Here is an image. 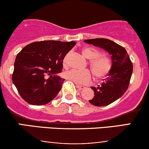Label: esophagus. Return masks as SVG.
I'll list each match as a JSON object with an SVG mask.
<instances>
[{
  "label": "esophagus",
  "mask_w": 149,
  "mask_h": 149,
  "mask_svg": "<svg viewBox=\"0 0 149 149\" xmlns=\"http://www.w3.org/2000/svg\"><path fill=\"white\" fill-rule=\"evenodd\" d=\"M76 88H78V89H79V90H84V89L85 88L84 86H83V85H76Z\"/></svg>",
  "instance_id": "1"
}]
</instances>
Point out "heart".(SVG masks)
<instances>
[{
	"label": "heart",
	"mask_w": 149,
	"mask_h": 149,
	"mask_svg": "<svg viewBox=\"0 0 149 149\" xmlns=\"http://www.w3.org/2000/svg\"><path fill=\"white\" fill-rule=\"evenodd\" d=\"M82 54L85 57L90 59V68L97 78L103 79L107 76L111 69V60L107 56L99 54V51L92 47L83 48ZM69 55L68 53L63 59V66L64 67H66L68 65ZM64 77L76 84H88L92 80V74L89 70H70L64 73Z\"/></svg>",
	"instance_id": "heart-1"
}]
</instances>
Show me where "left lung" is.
<instances>
[{
    "label": "left lung",
    "instance_id": "obj_1",
    "mask_svg": "<svg viewBox=\"0 0 149 149\" xmlns=\"http://www.w3.org/2000/svg\"><path fill=\"white\" fill-rule=\"evenodd\" d=\"M85 42L100 47L111 55L112 66L107 78L97 88L92 87L95 97L90 104L97 107L109 105L127 91L132 73L133 66L127 51L123 46L107 38L85 40Z\"/></svg>",
    "mask_w": 149,
    "mask_h": 149
}]
</instances>
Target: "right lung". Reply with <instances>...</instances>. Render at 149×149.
<instances>
[{"instance_id": "1", "label": "right lung", "mask_w": 149, "mask_h": 149, "mask_svg": "<svg viewBox=\"0 0 149 149\" xmlns=\"http://www.w3.org/2000/svg\"><path fill=\"white\" fill-rule=\"evenodd\" d=\"M76 44L59 40L33 42L18 53L12 79L25 102L45 105L57 96L65 80L57 74L63 69L65 55Z\"/></svg>"}]
</instances>
